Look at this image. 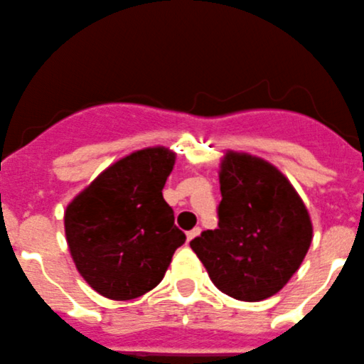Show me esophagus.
<instances>
[{
    "label": "esophagus",
    "mask_w": 364,
    "mask_h": 364,
    "mask_svg": "<svg viewBox=\"0 0 364 364\" xmlns=\"http://www.w3.org/2000/svg\"><path fill=\"white\" fill-rule=\"evenodd\" d=\"M198 234H200V227H195V228H193V230H189L188 232V243H191V241L195 240V237L198 236Z\"/></svg>",
    "instance_id": "obj_1"
}]
</instances>
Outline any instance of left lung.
<instances>
[{
  "mask_svg": "<svg viewBox=\"0 0 364 364\" xmlns=\"http://www.w3.org/2000/svg\"><path fill=\"white\" fill-rule=\"evenodd\" d=\"M218 228L191 248L220 291L243 302L273 296L302 264L313 223L302 198L273 164L228 150L220 164Z\"/></svg>",
  "mask_w": 364,
  "mask_h": 364,
  "instance_id": "obj_1",
  "label": "left lung"
}]
</instances>
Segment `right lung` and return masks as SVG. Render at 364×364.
<instances>
[{"mask_svg":"<svg viewBox=\"0 0 364 364\" xmlns=\"http://www.w3.org/2000/svg\"><path fill=\"white\" fill-rule=\"evenodd\" d=\"M176 154L132 151L103 169L65 207L64 228L76 269L110 300H132L164 277L186 234L162 196Z\"/></svg>","mask_w":364,"mask_h":364,"instance_id":"add662e5","label":"right lung"}]
</instances>
